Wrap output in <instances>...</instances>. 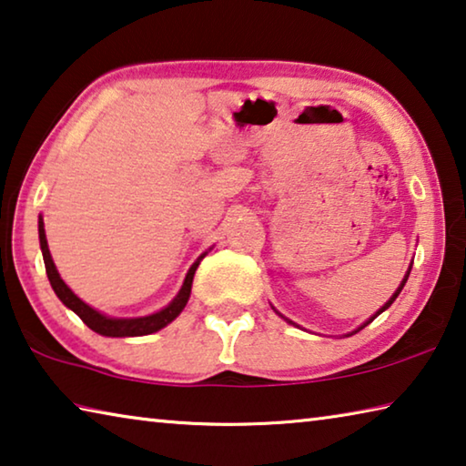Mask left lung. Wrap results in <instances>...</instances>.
I'll use <instances>...</instances> for the list:
<instances>
[{
	"mask_svg": "<svg viewBox=\"0 0 466 466\" xmlns=\"http://www.w3.org/2000/svg\"><path fill=\"white\" fill-rule=\"evenodd\" d=\"M409 273H411V265H409V269H407V273H405V278H403V281H400V286L397 288V291H394V294L389 298V299H386V304L382 306V309H378V312H374L372 314V317H370L366 322H364V325H360L356 330H351V333H347L345 337H350V335H356L358 333V330H361V329H364V327H368L370 325V322H372L376 317H378V314H382L386 309H389V306L394 302V299H397V296L400 294V289H403L405 288V283H407V279H409ZM275 312H278V310H275ZM279 314V312H278ZM279 317H281V314H279ZM281 319H286V317H281ZM288 320V319H286ZM289 322V325H296V322H291V320H288Z\"/></svg>",
	"mask_w": 466,
	"mask_h": 466,
	"instance_id": "8db88e82",
	"label": "left lung"
}]
</instances>
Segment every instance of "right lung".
Instances as JSON below:
<instances>
[{
  "label": "right lung",
  "instance_id": "1",
  "mask_svg": "<svg viewBox=\"0 0 466 466\" xmlns=\"http://www.w3.org/2000/svg\"><path fill=\"white\" fill-rule=\"evenodd\" d=\"M38 240H41V250H43V261H45V269H46V278L51 281V288L63 304L67 306L69 310H74L77 317L84 320V325H88L94 333L105 335V337H141V335H152L156 330L164 329L175 320L191 298V286H193V278L199 263L203 261V257L208 252L197 258V261L191 265V269L187 271V278L180 286L178 294L172 298V302L168 306H164L162 310H157L154 314H146V317H133V319H119V317H108V314L100 312L96 309H92L90 304H86L82 298H77L66 281L61 279V275L57 271V267L53 263V257L49 252V244H46V234H45V222L43 216H38Z\"/></svg>",
  "mask_w": 466,
  "mask_h": 466
}]
</instances>
